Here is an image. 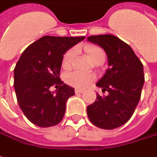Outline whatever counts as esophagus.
<instances>
[{
	"label": "esophagus",
	"mask_w": 157,
	"mask_h": 157,
	"mask_svg": "<svg viewBox=\"0 0 157 157\" xmlns=\"http://www.w3.org/2000/svg\"><path fill=\"white\" fill-rule=\"evenodd\" d=\"M75 92L76 94H82V93H83V90H79V89H75Z\"/></svg>",
	"instance_id": "obj_1"
}]
</instances>
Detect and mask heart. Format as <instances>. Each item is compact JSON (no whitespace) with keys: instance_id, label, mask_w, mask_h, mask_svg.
Masks as SVG:
<instances>
[{"instance_id":"obj_1","label":"heart","mask_w":157,"mask_h":157,"mask_svg":"<svg viewBox=\"0 0 157 157\" xmlns=\"http://www.w3.org/2000/svg\"><path fill=\"white\" fill-rule=\"evenodd\" d=\"M84 51L88 54L90 59L92 62L96 63L99 60H105V51L97 45H87L84 47ZM75 55V49H69L66 52L62 59V67L65 69H68L71 67L72 62L74 57ZM95 80V77L85 73H81V72H73L67 75L66 82L67 84H69L72 87L78 88V89H83L89 86L93 81Z\"/></svg>"}]
</instances>
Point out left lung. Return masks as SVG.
Wrapping results in <instances>:
<instances>
[{
    "instance_id": "left-lung-1",
    "label": "left lung",
    "mask_w": 157,
    "mask_h": 157,
    "mask_svg": "<svg viewBox=\"0 0 157 157\" xmlns=\"http://www.w3.org/2000/svg\"><path fill=\"white\" fill-rule=\"evenodd\" d=\"M88 41L100 45L108 57L109 68L97 83L105 97L97 94L96 101L87 107L93 125L111 130L131 119L138 105L144 83L143 65L133 49L113 35L90 36Z\"/></svg>"
}]
</instances>
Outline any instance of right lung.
<instances>
[{"mask_svg":"<svg viewBox=\"0 0 157 157\" xmlns=\"http://www.w3.org/2000/svg\"><path fill=\"white\" fill-rule=\"evenodd\" d=\"M84 38L44 36L22 53L14 70V87L18 105L32 124L49 127L62 120L67 100L75 95L59 79L63 54ZM54 85L60 86L56 94L50 91Z\"/></svg>","mask_w":157,"mask_h":157,"instance_id":"obj_1","label":"right lung"}]
</instances>
